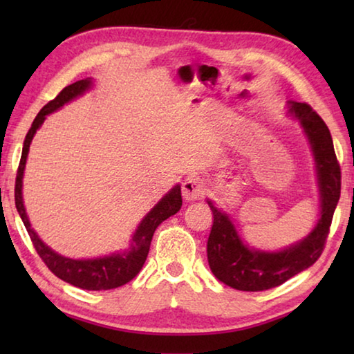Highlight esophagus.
Instances as JSON below:
<instances>
[{"instance_id":"34e87169","label":"esophagus","mask_w":354,"mask_h":354,"mask_svg":"<svg viewBox=\"0 0 354 354\" xmlns=\"http://www.w3.org/2000/svg\"><path fill=\"white\" fill-rule=\"evenodd\" d=\"M203 183L200 181L198 178H185L184 183H183V198L185 201H195L198 200L200 196H203Z\"/></svg>"}]
</instances>
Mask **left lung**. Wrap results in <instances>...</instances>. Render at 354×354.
Instances as JSON below:
<instances>
[{"label": "left lung", "instance_id": "8db88e82", "mask_svg": "<svg viewBox=\"0 0 354 354\" xmlns=\"http://www.w3.org/2000/svg\"><path fill=\"white\" fill-rule=\"evenodd\" d=\"M290 112L301 123L315 158L322 201L320 218L313 232L301 242L277 253H267L243 245L230 217L207 201L214 214L212 230L207 239L209 267L215 278L232 289L259 292L277 287L313 266L325 248L340 198V165L335 158L331 134L319 113L306 103H290Z\"/></svg>", "mask_w": 354, "mask_h": 354}]
</instances>
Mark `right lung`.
<instances>
[{"label": "right lung", "mask_w": 354, "mask_h": 354, "mask_svg": "<svg viewBox=\"0 0 354 354\" xmlns=\"http://www.w3.org/2000/svg\"><path fill=\"white\" fill-rule=\"evenodd\" d=\"M91 77H86V80L70 84V86L62 88L61 93H59L55 100H51L50 103H46L41 107L37 117L34 118L31 128H29L25 137L21 159L19 164V170H17L15 206L23 220V223H25L29 237H31L35 251H37V254L41 257V261L45 262V266L50 268L57 278H61L65 283H68L71 286L80 287V289L109 290L127 284L131 279L137 277V273L142 270L143 263L147 261L149 245H151V239L156 227L181 209L183 198L181 185H175V187H173L169 194H167L164 198L147 214V217L140 221L139 227H137L133 236L131 250L123 254H112L106 257H98V259H70V257H64L55 253V251L50 247H46V245L40 241L39 236L35 234L31 227V223H29L21 195L23 171H25L29 145H31L35 131L41 127V123H44L48 113L57 111L59 107H62L65 103L80 97V95L86 92L87 88H91Z\"/></svg>", "instance_id": "right-lung-1"}]
</instances>
